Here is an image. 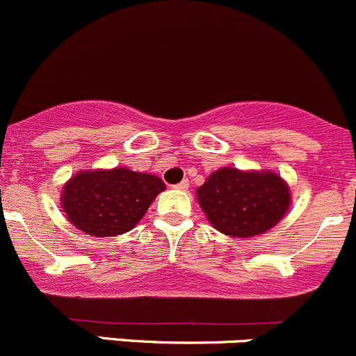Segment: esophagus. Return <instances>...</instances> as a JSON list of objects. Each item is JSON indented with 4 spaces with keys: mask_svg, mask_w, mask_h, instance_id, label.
Wrapping results in <instances>:
<instances>
[{
    "mask_svg": "<svg viewBox=\"0 0 356 356\" xmlns=\"http://www.w3.org/2000/svg\"><path fill=\"white\" fill-rule=\"evenodd\" d=\"M190 186V183H188V179H183V181H179L178 185H175V188H178V190H186Z\"/></svg>",
    "mask_w": 356,
    "mask_h": 356,
    "instance_id": "34e87169",
    "label": "esophagus"
}]
</instances>
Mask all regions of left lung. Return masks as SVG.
I'll use <instances>...</instances> for the list:
<instances>
[{
	"mask_svg": "<svg viewBox=\"0 0 356 356\" xmlns=\"http://www.w3.org/2000/svg\"><path fill=\"white\" fill-rule=\"evenodd\" d=\"M200 207L218 232L234 238L266 233L289 207L286 183L270 171H214L197 190Z\"/></svg>",
	"mask_w": 356,
	"mask_h": 356,
	"instance_id": "obj_1",
	"label": "left lung"
}]
</instances>
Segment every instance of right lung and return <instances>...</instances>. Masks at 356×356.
<instances>
[{
	"label": "right lung",
	"mask_w": 356,
	"mask_h": 356,
	"mask_svg": "<svg viewBox=\"0 0 356 356\" xmlns=\"http://www.w3.org/2000/svg\"><path fill=\"white\" fill-rule=\"evenodd\" d=\"M164 188L161 178L128 168L80 171L65 185L61 204L68 221L80 232L116 236L130 232Z\"/></svg>",
	"instance_id": "add662e5"
}]
</instances>
